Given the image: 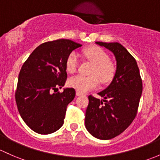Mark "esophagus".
<instances>
[{"mask_svg": "<svg viewBox=\"0 0 160 160\" xmlns=\"http://www.w3.org/2000/svg\"><path fill=\"white\" fill-rule=\"evenodd\" d=\"M76 95H77V96H81V95H83V93H80V92H79V91H77V92H76Z\"/></svg>", "mask_w": 160, "mask_h": 160, "instance_id": "34e87169", "label": "esophagus"}]
</instances>
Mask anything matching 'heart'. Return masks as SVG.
<instances>
[{"label": "heart", "instance_id": "heart-1", "mask_svg": "<svg viewBox=\"0 0 160 160\" xmlns=\"http://www.w3.org/2000/svg\"><path fill=\"white\" fill-rule=\"evenodd\" d=\"M85 57L94 63L90 70V76L77 75L69 80L68 84L77 91L87 92L94 89L100 83H108L112 80L116 74L115 64L110 60V56L102 48L91 46L83 50ZM78 58L75 52H71L66 60V70L69 73L77 71Z\"/></svg>", "mask_w": 160, "mask_h": 160}]
</instances>
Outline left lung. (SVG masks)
Here are the masks:
<instances>
[{
    "label": "left lung",
    "instance_id": "8db88e82",
    "mask_svg": "<svg viewBox=\"0 0 160 160\" xmlns=\"http://www.w3.org/2000/svg\"><path fill=\"white\" fill-rule=\"evenodd\" d=\"M110 50L117 60V70L110 84L98 93L103 100L89 96L85 115L88 132L100 139H110L122 133L137 113L142 83L135 58L117 42H96Z\"/></svg>",
    "mask_w": 160,
    "mask_h": 160
}]
</instances>
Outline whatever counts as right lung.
I'll return each mask as SVG.
<instances>
[{"instance_id": "1", "label": "right lung", "mask_w": 160, "mask_h": 160, "mask_svg": "<svg viewBox=\"0 0 160 160\" xmlns=\"http://www.w3.org/2000/svg\"><path fill=\"white\" fill-rule=\"evenodd\" d=\"M82 45L60 39L38 46L23 64L15 99L21 118L39 134L56 132L63 126L67 107L75 97L73 88H62L66 82V60ZM54 92V93L52 92Z\"/></svg>"}]
</instances>
